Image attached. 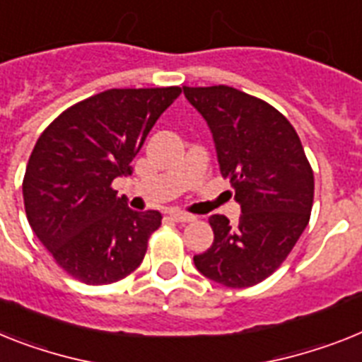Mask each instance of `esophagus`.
Listing matches in <instances>:
<instances>
[{
  "label": "esophagus",
  "instance_id": "1",
  "mask_svg": "<svg viewBox=\"0 0 362 362\" xmlns=\"http://www.w3.org/2000/svg\"><path fill=\"white\" fill-rule=\"evenodd\" d=\"M170 218L172 220H175V222H181V223H187V222H194L196 218L192 216V214L188 213H183V211H170Z\"/></svg>",
  "mask_w": 362,
  "mask_h": 362
}]
</instances>
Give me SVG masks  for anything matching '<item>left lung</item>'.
<instances>
[{"label": "left lung", "mask_w": 362, "mask_h": 362, "mask_svg": "<svg viewBox=\"0 0 362 362\" xmlns=\"http://www.w3.org/2000/svg\"><path fill=\"white\" fill-rule=\"evenodd\" d=\"M205 118L220 172L240 203L238 223L213 214V246L194 255L203 276L231 288L264 281L281 267L303 229L315 175L296 129L277 109L233 86H183Z\"/></svg>", "instance_id": "1"}]
</instances>
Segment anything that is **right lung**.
<instances>
[{
    "label": "right lung",
    "mask_w": 362,
    "mask_h": 362,
    "mask_svg": "<svg viewBox=\"0 0 362 362\" xmlns=\"http://www.w3.org/2000/svg\"><path fill=\"white\" fill-rule=\"evenodd\" d=\"M166 88H110L59 115L38 136L23 175L29 226L53 259L86 285L120 281L140 267L159 211H133L112 181L177 95Z\"/></svg>",
    "instance_id": "add662e5"
}]
</instances>
